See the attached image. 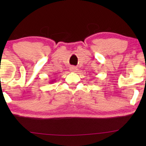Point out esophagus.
<instances>
[{
	"instance_id": "obj_1",
	"label": "esophagus",
	"mask_w": 146,
	"mask_h": 146,
	"mask_svg": "<svg viewBox=\"0 0 146 146\" xmlns=\"http://www.w3.org/2000/svg\"><path fill=\"white\" fill-rule=\"evenodd\" d=\"M70 71L72 72H76L78 70L77 68L75 66H72L70 68Z\"/></svg>"
}]
</instances>
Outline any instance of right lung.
<instances>
[{
	"mask_svg": "<svg viewBox=\"0 0 146 146\" xmlns=\"http://www.w3.org/2000/svg\"><path fill=\"white\" fill-rule=\"evenodd\" d=\"M54 81H55V80H50V82H49V83H50V84H52V83H53L54 82Z\"/></svg>",
	"mask_w": 146,
	"mask_h": 146,
	"instance_id": "obj_1",
	"label": "right lung"
}]
</instances>
